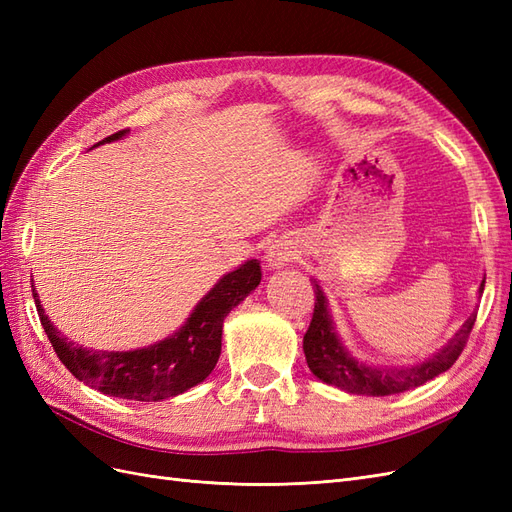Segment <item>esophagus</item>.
<instances>
[{"mask_svg":"<svg viewBox=\"0 0 512 512\" xmlns=\"http://www.w3.org/2000/svg\"><path fill=\"white\" fill-rule=\"evenodd\" d=\"M292 258H294V252L286 243H275L267 256V262L271 269H282L288 265V262H292Z\"/></svg>","mask_w":512,"mask_h":512,"instance_id":"1","label":"esophagus"}]
</instances>
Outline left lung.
I'll list each match as a JSON object with an SVG mask.
<instances>
[{
    "label": "left lung",
    "mask_w": 512,
    "mask_h": 512,
    "mask_svg": "<svg viewBox=\"0 0 512 512\" xmlns=\"http://www.w3.org/2000/svg\"><path fill=\"white\" fill-rule=\"evenodd\" d=\"M483 288H485V282L480 284V290ZM314 294H316V303H314L312 322H309V327L303 335L305 361L309 369H312V374L318 376L322 382L333 384L337 389L354 393V395L384 397V395L404 393L444 374L446 369L453 367L463 348H466L468 337L476 322V314H472L451 342H448L440 352L433 354L431 359H425L423 363L412 365V367H401V369H376L365 363H359L346 352V348L335 335L333 320L327 309V299H324L318 284Z\"/></svg>",
    "instance_id": "1"
}]
</instances>
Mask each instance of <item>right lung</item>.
<instances>
[{
    "label": "right lung",
    "instance_id": "obj_1",
    "mask_svg": "<svg viewBox=\"0 0 512 512\" xmlns=\"http://www.w3.org/2000/svg\"><path fill=\"white\" fill-rule=\"evenodd\" d=\"M126 132L119 130L106 136L98 145L117 141ZM260 277L258 262L247 260L211 288L173 337L132 352H96L68 342L46 318L36 288L32 292L44 333L74 378L104 395L160 401L181 395L211 374L220 359L224 318L260 284Z\"/></svg>",
    "mask_w": 512,
    "mask_h": 512
}]
</instances>
